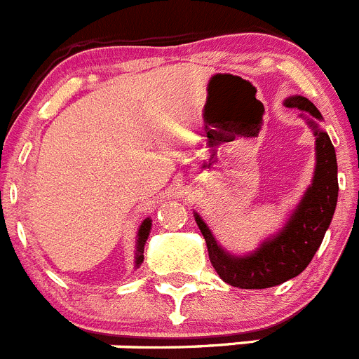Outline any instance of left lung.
Instances as JSON below:
<instances>
[{
  "label": "left lung",
  "mask_w": 359,
  "mask_h": 359,
  "mask_svg": "<svg viewBox=\"0 0 359 359\" xmlns=\"http://www.w3.org/2000/svg\"><path fill=\"white\" fill-rule=\"evenodd\" d=\"M283 104L287 108L299 109V116L306 120L316 136V172L285 225L267 237L255 251L248 255H232L217 243L202 216L195 212L210 264L221 280L239 289H269L303 273L319 250L337 209V154L327 133L319 126L323 115L303 95L287 97Z\"/></svg>",
  "instance_id": "obj_1"
}]
</instances>
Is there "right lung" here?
I'll return each mask as SVG.
<instances>
[{"instance_id": "add662e5", "label": "right lung", "mask_w": 359, "mask_h": 359, "mask_svg": "<svg viewBox=\"0 0 359 359\" xmlns=\"http://www.w3.org/2000/svg\"><path fill=\"white\" fill-rule=\"evenodd\" d=\"M150 229H152V219L147 217L140 225L138 236H136V257H134V267H140L143 262V250H145V243L149 239Z\"/></svg>"}]
</instances>
